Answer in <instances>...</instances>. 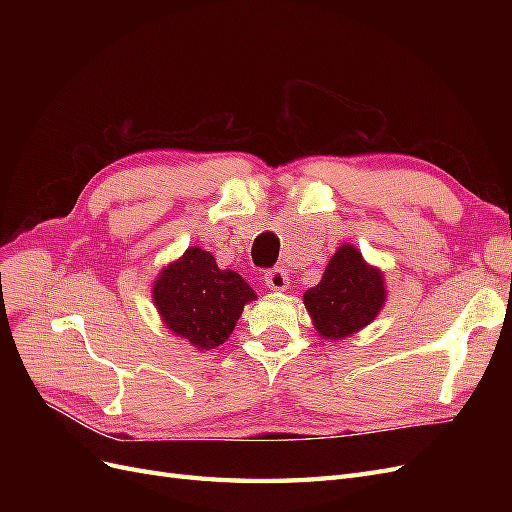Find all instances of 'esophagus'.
I'll list each match as a JSON object with an SVG mask.
<instances>
[{"label":"esophagus","instance_id":"34e87169","mask_svg":"<svg viewBox=\"0 0 512 512\" xmlns=\"http://www.w3.org/2000/svg\"><path fill=\"white\" fill-rule=\"evenodd\" d=\"M265 284L269 290H275V292H282L288 288L290 280H288V273L284 269H273L265 275Z\"/></svg>","mask_w":512,"mask_h":512}]
</instances>
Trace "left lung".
<instances>
[{"label":"left lung","instance_id":"8db88e82","mask_svg":"<svg viewBox=\"0 0 512 512\" xmlns=\"http://www.w3.org/2000/svg\"><path fill=\"white\" fill-rule=\"evenodd\" d=\"M386 288L380 269L371 267L354 245H342L331 256L322 280L305 290L303 303L324 339H344L376 320Z\"/></svg>","mask_w":512,"mask_h":512}]
</instances>
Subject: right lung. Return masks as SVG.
Returning a JSON list of instances; mask_svg holds the SVG:
<instances>
[{
    "label": "right lung",
    "instance_id": "add662e5",
    "mask_svg": "<svg viewBox=\"0 0 512 512\" xmlns=\"http://www.w3.org/2000/svg\"><path fill=\"white\" fill-rule=\"evenodd\" d=\"M151 299L177 337L211 350L230 337L243 305L254 301L256 292L239 273L220 269L209 252L194 245L160 271Z\"/></svg>",
    "mask_w": 512,
    "mask_h": 512
}]
</instances>
